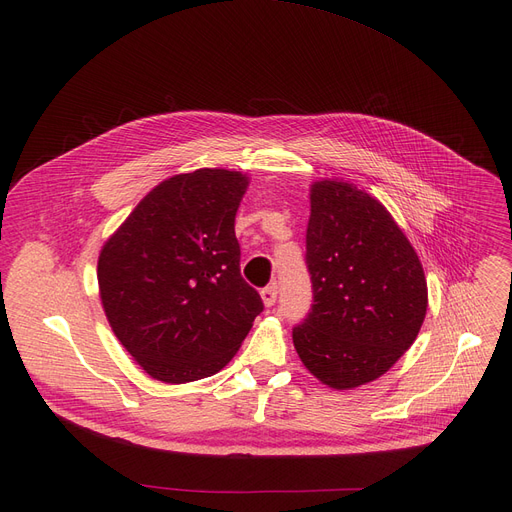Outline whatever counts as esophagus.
<instances>
[{
  "mask_svg": "<svg viewBox=\"0 0 512 512\" xmlns=\"http://www.w3.org/2000/svg\"><path fill=\"white\" fill-rule=\"evenodd\" d=\"M261 299H263L265 307H272V305L276 303V299H278V286H276V284L265 286V288L261 290Z\"/></svg>",
  "mask_w": 512,
  "mask_h": 512,
  "instance_id": "esophagus-1",
  "label": "esophagus"
}]
</instances>
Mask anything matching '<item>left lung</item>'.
I'll list each match as a JSON object with an SVG mask.
<instances>
[{
  "label": "left lung",
  "mask_w": 512,
  "mask_h": 512,
  "mask_svg": "<svg viewBox=\"0 0 512 512\" xmlns=\"http://www.w3.org/2000/svg\"><path fill=\"white\" fill-rule=\"evenodd\" d=\"M305 263L313 305L292 328L305 367L336 390L386 373L415 342L427 311L421 261L386 207L357 186H311Z\"/></svg>",
  "instance_id": "obj_1"
}]
</instances>
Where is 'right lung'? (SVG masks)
Returning a JSON list of instances; mask_svg holds the SVG:
<instances>
[{
  "label": "right lung",
  "instance_id": "right-lung-1",
  "mask_svg": "<svg viewBox=\"0 0 512 512\" xmlns=\"http://www.w3.org/2000/svg\"><path fill=\"white\" fill-rule=\"evenodd\" d=\"M249 178L201 168L134 207L105 242L97 280L107 321L151 378L186 384L218 373L263 311L240 276L234 218Z\"/></svg>",
  "mask_w": 512,
  "mask_h": 512
}]
</instances>
